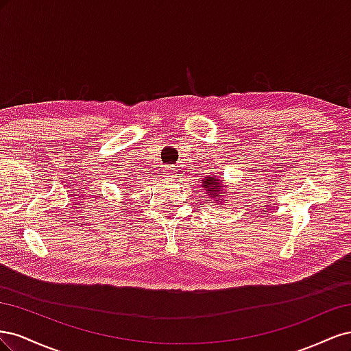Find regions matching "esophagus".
Returning <instances> with one entry per match:
<instances>
[{"label": "esophagus", "mask_w": 351, "mask_h": 351, "mask_svg": "<svg viewBox=\"0 0 351 351\" xmlns=\"http://www.w3.org/2000/svg\"><path fill=\"white\" fill-rule=\"evenodd\" d=\"M167 178H176L178 176V168L174 165H168L164 168V173H162Z\"/></svg>", "instance_id": "34e87169"}]
</instances>
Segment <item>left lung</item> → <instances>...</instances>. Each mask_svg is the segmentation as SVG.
<instances>
[{
	"mask_svg": "<svg viewBox=\"0 0 351 351\" xmlns=\"http://www.w3.org/2000/svg\"><path fill=\"white\" fill-rule=\"evenodd\" d=\"M222 182L224 180H219L218 177H206L205 180H202V187L205 190V195L208 197H210V200L214 202V204H221L222 205V199L226 195V190L224 186H222Z\"/></svg>",
	"mask_w": 351,
	"mask_h": 351,
	"instance_id": "obj_1",
	"label": "left lung"
}]
</instances>
